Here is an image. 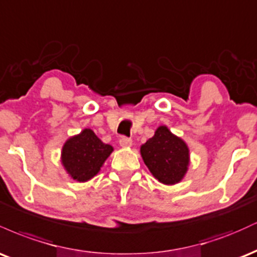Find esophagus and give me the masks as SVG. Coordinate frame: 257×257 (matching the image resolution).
I'll use <instances>...</instances> for the list:
<instances>
[{
    "label": "esophagus",
    "instance_id": "34e87169",
    "mask_svg": "<svg viewBox=\"0 0 257 257\" xmlns=\"http://www.w3.org/2000/svg\"><path fill=\"white\" fill-rule=\"evenodd\" d=\"M119 145L122 147H131L133 145V140H132V139H129V138L123 137V138L119 139Z\"/></svg>",
    "mask_w": 257,
    "mask_h": 257
}]
</instances>
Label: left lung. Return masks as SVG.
<instances>
[{
  "instance_id": "left-lung-1",
  "label": "left lung",
  "mask_w": 257,
  "mask_h": 257,
  "mask_svg": "<svg viewBox=\"0 0 257 257\" xmlns=\"http://www.w3.org/2000/svg\"><path fill=\"white\" fill-rule=\"evenodd\" d=\"M140 155L153 178L173 186L184 180L190 166V149L167 125H159L155 135L143 144Z\"/></svg>"
}]
</instances>
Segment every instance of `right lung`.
I'll use <instances>...</instances> for the list:
<instances>
[{
	"mask_svg": "<svg viewBox=\"0 0 257 257\" xmlns=\"http://www.w3.org/2000/svg\"><path fill=\"white\" fill-rule=\"evenodd\" d=\"M113 147L102 143L89 128L70 137L61 149L60 161L65 172L78 182H87L98 175Z\"/></svg>",
	"mask_w": 257,
	"mask_h": 257,
	"instance_id": "right-lung-1",
	"label": "right lung"
}]
</instances>
